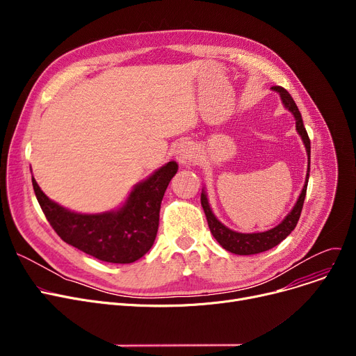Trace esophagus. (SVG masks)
<instances>
[{
    "label": "esophagus",
    "instance_id": "1",
    "mask_svg": "<svg viewBox=\"0 0 356 356\" xmlns=\"http://www.w3.org/2000/svg\"><path fill=\"white\" fill-rule=\"evenodd\" d=\"M193 157V148L191 145V143L183 141L177 145L176 148V159L180 164H189L191 160Z\"/></svg>",
    "mask_w": 356,
    "mask_h": 356
}]
</instances>
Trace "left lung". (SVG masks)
<instances>
[{
  "label": "left lung",
  "instance_id": "1",
  "mask_svg": "<svg viewBox=\"0 0 356 356\" xmlns=\"http://www.w3.org/2000/svg\"><path fill=\"white\" fill-rule=\"evenodd\" d=\"M273 89L280 93V97H282V101H283L284 106L294 115L297 133L300 134V137H302V140L306 145V152H307V156H309L306 183L303 186L302 195L298 196L297 203L294 204L293 211L286 216V219L282 223H280L278 227H275L270 231H266V232H257V234H239V232H235V231L227 228L212 213L211 207L208 203V197H207V195H204V192H202L200 203H202V208L204 211V215H207L208 225H209V229H211L212 235L222 245V248H225L227 251H229L232 254H238V255H251V254L264 252V251H268V250L274 248L283 239H286L297 225L298 218H300V213H302V209H303L305 197H306L309 172H310V138H309L307 131L303 125L300 111H298V108H297L296 102L293 101L290 93L282 86H273Z\"/></svg>",
  "mask_w": 356,
  "mask_h": 356
}]
</instances>
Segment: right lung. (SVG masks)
<instances>
[{
	"mask_svg": "<svg viewBox=\"0 0 356 356\" xmlns=\"http://www.w3.org/2000/svg\"><path fill=\"white\" fill-rule=\"evenodd\" d=\"M176 172L177 163L168 161L136 186L120 211L101 215L70 212L51 202L34 177L31 181L46 219L66 244L105 263L129 264L153 247L161 200Z\"/></svg>",
	"mask_w": 356,
	"mask_h": 356,
	"instance_id": "obj_1",
	"label": "right lung"
}]
</instances>
